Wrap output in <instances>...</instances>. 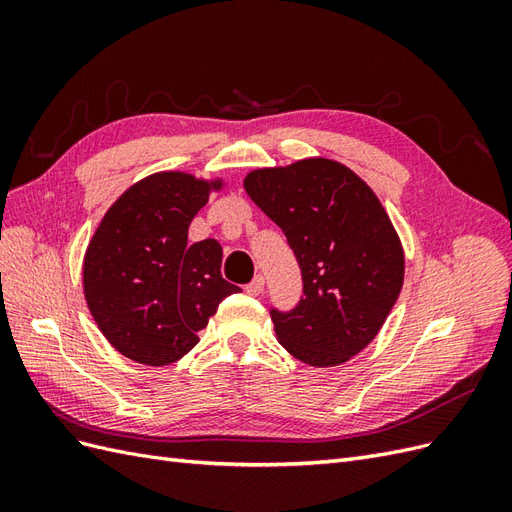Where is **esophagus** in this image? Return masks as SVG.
I'll return each mask as SVG.
<instances>
[{
    "label": "esophagus",
    "mask_w": 512,
    "mask_h": 512,
    "mask_svg": "<svg viewBox=\"0 0 512 512\" xmlns=\"http://www.w3.org/2000/svg\"><path fill=\"white\" fill-rule=\"evenodd\" d=\"M262 290H265V277H262V275H256L254 280L245 286V292L250 294V297H258Z\"/></svg>",
    "instance_id": "obj_1"
}]
</instances>
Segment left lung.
Returning a JSON list of instances; mask_svg holds the SVG:
<instances>
[{"instance_id": "left-lung-1", "label": "left lung", "mask_w": 512, "mask_h": 512, "mask_svg": "<svg viewBox=\"0 0 512 512\" xmlns=\"http://www.w3.org/2000/svg\"><path fill=\"white\" fill-rule=\"evenodd\" d=\"M243 185L282 228L303 275L297 307L271 309L280 344L314 367L350 361L404 286V247L389 213L359 175L327 158L256 168Z\"/></svg>"}]
</instances>
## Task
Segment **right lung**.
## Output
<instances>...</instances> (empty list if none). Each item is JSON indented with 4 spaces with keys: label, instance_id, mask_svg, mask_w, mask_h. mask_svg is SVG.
<instances>
[{
    "label": "right lung",
    "instance_id": "1",
    "mask_svg": "<svg viewBox=\"0 0 512 512\" xmlns=\"http://www.w3.org/2000/svg\"><path fill=\"white\" fill-rule=\"evenodd\" d=\"M222 179L164 170L136 181L104 213L83 260V290L104 337L128 359L162 367L198 344L218 305L239 292L222 273V245H188L194 215Z\"/></svg>",
    "mask_w": 512,
    "mask_h": 512
}]
</instances>
